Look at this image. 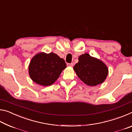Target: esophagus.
I'll use <instances>...</instances> for the list:
<instances>
[{"instance_id": "obj_1", "label": "esophagus", "mask_w": 132, "mask_h": 132, "mask_svg": "<svg viewBox=\"0 0 132 132\" xmlns=\"http://www.w3.org/2000/svg\"><path fill=\"white\" fill-rule=\"evenodd\" d=\"M67 66H70V67H72L73 66V63H67Z\"/></svg>"}]
</instances>
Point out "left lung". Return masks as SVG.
<instances>
[{"label": "left lung", "instance_id": "left-lung-1", "mask_svg": "<svg viewBox=\"0 0 132 132\" xmlns=\"http://www.w3.org/2000/svg\"><path fill=\"white\" fill-rule=\"evenodd\" d=\"M74 70L80 80L88 86H95L103 82L108 74V69L103 62L84 53L79 57Z\"/></svg>", "mask_w": 132, "mask_h": 132}]
</instances>
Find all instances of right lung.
Listing matches in <instances>:
<instances>
[{"mask_svg": "<svg viewBox=\"0 0 132 132\" xmlns=\"http://www.w3.org/2000/svg\"><path fill=\"white\" fill-rule=\"evenodd\" d=\"M66 68V64L55 53H40L31 59L29 75L35 82L44 86H51Z\"/></svg>", "mask_w": 132, "mask_h": 132, "instance_id": "right-lung-1", "label": "right lung"}]
</instances>
